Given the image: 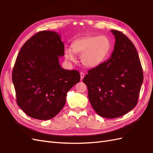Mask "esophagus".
I'll return each instance as SVG.
<instances>
[{
	"label": "esophagus",
	"mask_w": 153,
	"mask_h": 153,
	"mask_svg": "<svg viewBox=\"0 0 153 153\" xmlns=\"http://www.w3.org/2000/svg\"><path fill=\"white\" fill-rule=\"evenodd\" d=\"M80 74V80H82L83 78H84V76H85V74H84V73H83V72H81Z\"/></svg>",
	"instance_id": "34e87169"
}]
</instances>
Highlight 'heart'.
Returning a JSON list of instances; mask_svg holds the SVG:
<instances>
[{
  "instance_id": "b5f03b06",
  "label": "heart",
  "mask_w": 153,
  "mask_h": 153,
  "mask_svg": "<svg viewBox=\"0 0 153 153\" xmlns=\"http://www.w3.org/2000/svg\"><path fill=\"white\" fill-rule=\"evenodd\" d=\"M72 49L64 50L66 58L70 61L75 59V53L82 54V62L88 68H96L108 57L112 50V43L105 36H85L75 40L71 45Z\"/></svg>"
}]
</instances>
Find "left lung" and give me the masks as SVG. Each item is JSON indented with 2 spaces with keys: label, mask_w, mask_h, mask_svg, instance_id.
Here are the masks:
<instances>
[{
  "label": "left lung",
  "mask_w": 153,
  "mask_h": 153,
  "mask_svg": "<svg viewBox=\"0 0 153 153\" xmlns=\"http://www.w3.org/2000/svg\"><path fill=\"white\" fill-rule=\"evenodd\" d=\"M115 41L110 58L88 71L83 82L88 96L100 116H123L137 104L143 75L135 46L121 32L112 30Z\"/></svg>",
  "instance_id": "left-lung-1"
}]
</instances>
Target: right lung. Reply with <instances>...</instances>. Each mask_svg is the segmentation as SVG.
<instances>
[{"label":"right lung","mask_w":153,"mask_h":153,"mask_svg":"<svg viewBox=\"0 0 153 153\" xmlns=\"http://www.w3.org/2000/svg\"><path fill=\"white\" fill-rule=\"evenodd\" d=\"M61 36L53 31L36 33L23 45L12 73L20 108L30 117L48 120L57 115L66 103L67 92L80 80L77 70L64 69Z\"/></svg>","instance_id":"1"}]
</instances>
